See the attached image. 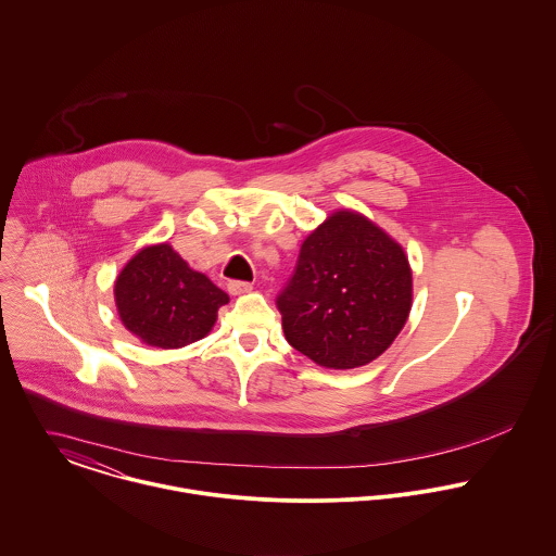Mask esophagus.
Instances as JSON below:
<instances>
[{
    "label": "esophagus",
    "mask_w": 556,
    "mask_h": 556,
    "mask_svg": "<svg viewBox=\"0 0 556 556\" xmlns=\"http://www.w3.org/2000/svg\"><path fill=\"white\" fill-rule=\"evenodd\" d=\"M253 290V286L248 283V281H230L228 283V292L232 294V296H241V294H249Z\"/></svg>",
    "instance_id": "34e87169"
}]
</instances>
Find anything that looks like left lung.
I'll list each match as a JSON object with an SVG mask.
<instances>
[{"label":"left lung","instance_id":"1","mask_svg":"<svg viewBox=\"0 0 556 556\" xmlns=\"http://www.w3.org/2000/svg\"><path fill=\"white\" fill-rule=\"evenodd\" d=\"M414 299L403 248L363 213L339 208L301 245L279 294L288 343L326 369H358L403 330Z\"/></svg>","mask_w":556,"mask_h":556}]
</instances>
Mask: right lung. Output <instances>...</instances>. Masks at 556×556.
<instances>
[{"label":"right lung","instance_id":"1","mask_svg":"<svg viewBox=\"0 0 556 556\" xmlns=\"http://www.w3.org/2000/svg\"><path fill=\"white\" fill-rule=\"evenodd\" d=\"M228 301L168 243L140 249L115 279L119 319L149 348L179 350L204 339Z\"/></svg>","mask_w":556,"mask_h":556}]
</instances>
